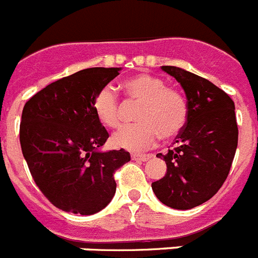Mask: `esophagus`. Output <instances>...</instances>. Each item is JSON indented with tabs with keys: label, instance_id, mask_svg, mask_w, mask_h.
Instances as JSON below:
<instances>
[{
	"label": "esophagus",
	"instance_id": "34e87169",
	"mask_svg": "<svg viewBox=\"0 0 258 258\" xmlns=\"http://www.w3.org/2000/svg\"><path fill=\"white\" fill-rule=\"evenodd\" d=\"M152 155H142V154H132V159L133 160H141V161H147L149 159H151Z\"/></svg>",
	"mask_w": 258,
	"mask_h": 258
}]
</instances>
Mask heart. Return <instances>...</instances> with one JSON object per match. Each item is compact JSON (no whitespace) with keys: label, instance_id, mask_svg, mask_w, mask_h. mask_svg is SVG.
<instances>
[{"label":"heart","instance_id":"obj_1","mask_svg":"<svg viewBox=\"0 0 258 258\" xmlns=\"http://www.w3.org/2000/svg\"><path fill=\"white\" fill-rule=\"evenodd\" d=\"M121 88L127 102L140 103L136 112V120L140 122L113 134L115 147L140 152L152 147L160 136L169 140L184 127L188 116L187 102L181 92L168 88L161 79L140 74L124 80ZM93 109L106 126H121V103L111 86H103L95 93Z\"/></svg>","mask_w":258,"mask_h":258}]
</instances>
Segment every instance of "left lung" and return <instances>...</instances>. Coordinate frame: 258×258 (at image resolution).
Returning a JSON list of instances; mask_svg holds the SVG:
<instances>
[{"mask_svg":"<svg viewBox=\"0 0 258 258\" xmlns=\"http://www.w3.org/2000/svg\"><path fill=\"white\" fill-rule=\"evenodd\" d=\"M187 98L188 116L165 160L166 174L152 182L163 204L173 209H191L217 194L226 181L238 146L235 106L222 89L204 77L182 68L163 66Z\"/></svg>","mask_w":258,"mask_h":258,"instance_id":"8db88e82","label":"left lung"}]
</instances>
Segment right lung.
Returning <instances> with one entry per match:
<instances>
[{
    "label": "right lung",
    "mask_w": 258,
    "mask_h": 258,
    "mask_svg": "<svg viewBox=\"0 0 258 258\" xmlns=\"http://www.w3.org/2000/svg\"><path fill=\"white\" fill-rule=\"evenodd\" d=\"M120 68L94 67L56 80L24 104L20 146L32 178L52 206L89 216L102 211L116 191L113 173L131 155L99 152L108 133L95 116V93Z\"/></svg>",
    "instance_id": "obj_1"
}]
</instances>
